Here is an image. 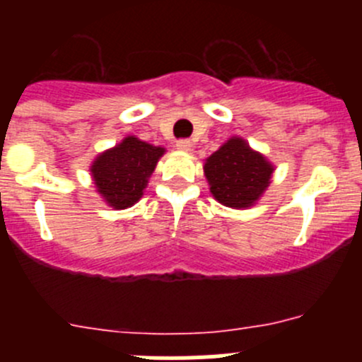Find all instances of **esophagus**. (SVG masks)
<instances>
[{
    "label": "esophagus",
    "instance_id": "esophagus-1",
    "mask_svg": "<svg viewBox=\"0 0 362 362\" xmlns=\"http://www.w3.org/2000/svg\"><path fill=\"white\" fill-rule=\"evenodd\" d=\"M177 148L180 152H191L192 151V141L191 140H178Z\"/></svg>",
    "mask_w": 362,
    "mask_h": 362
}]
</instances>
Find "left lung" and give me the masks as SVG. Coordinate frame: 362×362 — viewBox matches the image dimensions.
Segmentation results:
<instances>
[{"label": "left lung", "mask_w": 362, "mask_h": 362, "mask_svg": "<svg viewBox=\"0 0 362 362\" xmlns=\"http://www.w3.org/2000/svg\"><path fill=\"white\" fill-rule=\"evenodd\" d=\"M203 171L218 203L243 210L262 198L272 184L275 166L242 136H231L204 159Z\"/></svg>", "instance_id": "1"}]
</instances>
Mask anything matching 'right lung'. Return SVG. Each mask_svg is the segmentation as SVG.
Wrapping results in <instances>:
<instances>
[{
  "label": "right lung",
  "mask_w": 362,
  "mask_h": 362,
  "mask_svg": "<svg viewBox=\"0 0 362 362\" xmlns=\"http://www.w3.org/2000/svg\"><path fill=\"white\" fill-rule=\"evenodd\" d=\"M166 148L156 147L127 134L115 147L96 156L89 171L94 187L113 210H126L144 196L148 178L154 173Z\"/></svg>",
  "instance_id": "right-lung-1"
}]
</instances>
